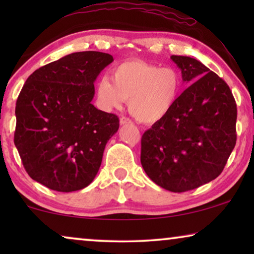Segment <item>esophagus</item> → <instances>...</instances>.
Listing matches in <instances>:
<instances>
[{"label": "esophagus", "mask_w": 254, "mask_h": 254, "mask_svg": "<svg viewBox=\"0 0 254 254\" xmlns=\"http://www.w3.org/2000/svg\"><path fill=\"white\" fill-rule=\"evenodd\" d=\"M127 124H131V120L127 117H121L120 118V125H127Z\"/></svg>", "instance_id": "34e87169"}]
</instances>
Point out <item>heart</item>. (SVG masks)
Returning a JSON list of instances; mask_svg holds the SVG:
<instances>
[{"mask_svg":"<svg viewBox=\"0 0 254 254\" xmlns=\"http://www.w3.org/2000/svg\"><path fill=\"white\" fill-rule=\"evenodd\" d=\"M112 81L97 82L98 105L105 111L119 110L124 102L135 119L155 124L171 112L182 92V77L176 69L141 60L121 62L112 69Z\"/></svg>","mask_w":254,"mask_h":254,"instance_id":"b5f03b06","label":"heart"}]
</instances>
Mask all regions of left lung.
Listing matches in <instances>:
<instances>
[{
    "label": "left lung",
    "instance_id": "1",
    "mask_svg": "<svg viewBox=\"0 0 254 254\" xmlns=\"http://www.w3.org/2000/svg\"><path fill=\"white\" fill-rule=\"evenodd\" d=\"M171 59L183 81L192 84L171 112L142 135L141 164L158 186L182 193L223 171L237 140V105L227 83L200 61Z\"/></svg>",
    "mask_w": 254,
    "mask_h": 254
}]
</instances>
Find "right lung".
I'll return each mask as SVG.
<instances>
[{
  "mask_svg": "<svg viewBox=\"0 0 254 254\" xmlns=\"http://www.w3.org/2000/svg\"><path fill=\"white\" fill-rule=\"evenodd\" d=\"M112 55L71 53L33 71L16 103L15 145L27 175L58 192L91 184L119 118L96 109L97 76Z\"/></svg>",
  "mask_w": 254,
  "mask_h": 254,
  "instance_id": "add662e5",
  "label": "right lung"
}]
</instances>
